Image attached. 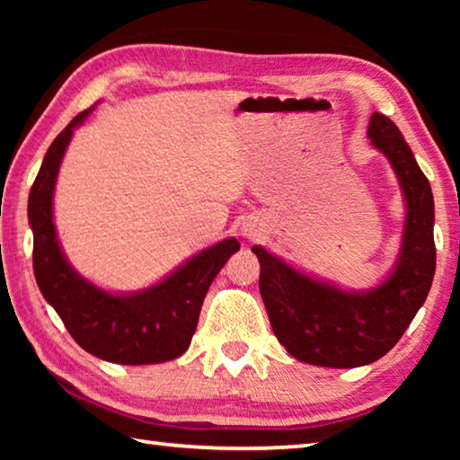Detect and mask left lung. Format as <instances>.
Returning a JSON list of instances; mask_svg holds the SVG:
<instances>
[{
    "label": "left lung",
    "instance_id": "8db88e82",
    "mask_svg": "<svg viewBox=\"0 0 460 460\" xmlns=\"http://www.w3.org/2000/svg\"><path fill=\"white\" fill-rule=\"evenodd\" d=\"M367 136L392 162L408 205L400 261L389 279L365 294L342 292L253 247L274 334L294 359L321 367H361L384 357L424 305L436 270L430 182L392 119L373 113Z\"/></svg>",
    "mask_w": 460,
    "mask_h": 460
}]
</instances>
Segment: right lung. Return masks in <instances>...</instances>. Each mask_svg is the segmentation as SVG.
<instances>
[{
  "label": "right lung",
  "instance_id": "right-lung-1",
  "mask_svg": "<svg viewBox=\"0 0 460 460\" xmlns=\"http://www.w3.org/2000/svg\"><path fill=\"white\" fill-rule=\"evenodd\" d=\"M89 113L91 109L81 111L50 144L30 190L28 219L34 231L38 288L87 353L119 365L172 361L189 349L208 286L239 243L225 239L194 255L164 282L131 296L107 294L76 274L54 231L52 192L73 128Z\"/></svg>",
  "mask_w": 460,
  "mask_h": 460
}]
</instances>
